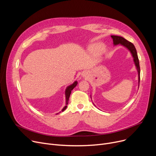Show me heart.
I'll return each instance as SVG.
<instances>
[{
	"label": "heart",
	"mask_w": 156,
	"mask_h": 156,
	"mask_svg": "<svg viewBox=\"0 0 156 156\" xmlns=\"http://www.w3.org/2000/svg\"><path fill=\"white\" fill-rule=\"evenodd\" d=\"M90 49L91 50H94L96 49L99 53H103L105 50V46L103 44H98V45H93L90 47Z\"/></svg>",
	"instance_id": "b5f03b06"
}]
</instances>
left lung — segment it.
<instances>
[{
    "instance_id": "obj_1",
    "label": "left lung",
    "mask_w": 156,
    "mask_h": 156,
    "mask_svg": "<svg viewBox=\"0 0 156 156\" xmlns=\"http://www.w3.org/2000/svg\"><path fill=\"white\" fill-rule=\"evenodd\" d=\"M111 37L113 39V45L116 46L118 44H120L123 47H125L127 48L129 51L130 53L132 55V56L133 58V63L135 64V66L136 67L137 73H138V82H139V83H140V65H139V61L137 56V53L136 48H135L134 45L126 40V39H124L123 37L119 36H111ZM91 97V95H90Z\"/></svg>"
}]
</instances>
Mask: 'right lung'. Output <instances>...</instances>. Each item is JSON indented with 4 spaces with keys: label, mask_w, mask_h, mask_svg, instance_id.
<instances>
[{
    "label": "right lung",
    "mask_w": 156,
    "mask_h": 156,
    "mask_svg": "<svg viewBox=\"0 0 156 156\" xmlns=\"http://www.w3.org/2000/svg\"><path fill=\"white\" fill-rule=\"evenodd\" d=\"M78 84V82L77 81H75L73 83L68 86L65 90V97H66V105L64 107V108L62 109V112H63L67 107V105L68 103V101H69V96L71 95V91L73 90V89ZM58 114V113H57Z\"/></svg>",
    "instance_id": "right-lung-1"
}]
</instances>
